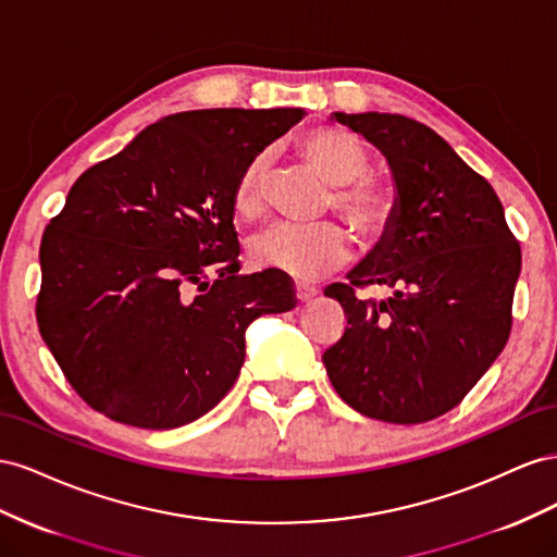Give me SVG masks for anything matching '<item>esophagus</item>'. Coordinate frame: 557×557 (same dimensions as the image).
I'll return each mask as SVG.
<instances>
[{
    "label": "esophagus",
    "instance_id": "1",
    "mask_svg": "<svg viewBox=\"0 0 557 557\" xmlns=\"http://www.w3.org/2000/svg\"><path fill=\"white\" fill-rule=\"evenodd\" d=\"M317 294H320V292L310 287V284H300V282L296 284V296H298L300 304H308V300H312Z\"/></svg>",
    "mask_w": 557,
    "mask_h": 557
}]
</instances>
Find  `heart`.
Wrapping results in <instances>:
<instances>
[{
    "instance_id": "1",
    "label": "heart",
    "mask_w": 557,
    "mask_h": 557,
    "mask_svg": "<svg viewBox=\"0 0 557 557\" xmlns=\"http://www.w3.org/2000/svg\"><path fill=\"white\" fill-rule=\"evenodd\" d=\"M306 161L336 186L331 205L363 240L383 233L394 214L392 190L371 177L369 153L361 139L343 128H312L298 139ZM270 153L261 151L240 172L233 188L237 216H259L265 205ZM247 259L259 270H277L294 280H314L347 259V237L336 224H275L257 233L247 245Z\"/></svg>"
}]
</instances>
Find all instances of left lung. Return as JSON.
<instances>
[{"label": "left lung", "instance_id": "1", "mask_svg": "<svg viewBox=\"0 0 557 557\" xmlns=\"http://www.w3.org/2000/svg\"><path fill=\"white\" fill-rule=\"evenodd\" d=\"M336 121L385 156L394 214L377 245L324 296L345 310L343 338L322 361L357 412L420 424L455 408L499 357L511 333L520 245L479 172L426 125L363 111ZM389 286L385 301L354 289Z\"/></svg>", "mask_w": 557, "mask_h": 557}]
</instances>
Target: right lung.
Wrapping results in <instances>:
<instances>
[{"mask_svg": "<svg viewBox=\"0 0 557 557\" xmlns=\"http://www.w3.org/2000/svg\"><path fill=\"white\" fill-rule=\"evenodd\" d=\"M304 116L182 111L74 182L41 237L37 322L90 408L141 429L194 422L240 375L247 326L296 308L277 270L237 273L233 188Z\"/></svg>", "mask_w": 557, "mask_h": 557, "instance_id": "add662e5", "label": "right lung"}]
</instances>
